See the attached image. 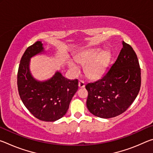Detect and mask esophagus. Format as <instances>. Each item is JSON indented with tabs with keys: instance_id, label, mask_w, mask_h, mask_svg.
Listing matches in <instances>:
<instances>
[{
	"instance_id": "esophagus-1",
	"label": "esophagus",
	"mask_w": 153,
	"mask_h": 153,
	"mask_svg": "<svg viewBox=\"0 0 153 153\" xmlns=\"http://www.w3.org/2000/svg\"><path fill=\"white\" fill-rule=\"evenodd\" d=\"M78 86L79 88H83L85 87V83L82 80H79L78 82Z\"/></svg>"
}]
</instances>
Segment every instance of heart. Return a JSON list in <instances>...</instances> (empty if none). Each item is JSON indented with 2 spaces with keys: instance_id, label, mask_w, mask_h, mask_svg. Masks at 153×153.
I'll list each match as a JSON object with an SVG mask.
<instances>
[{
  "instance_id": "b5f03b06",
  "label": "heart",
  "mask_w": 153,
  "mask_h": 153,
  "mask_svg": "<svg viewBox=\"0 0 153 153\" xmlns=\"http://www.w3.org/2000/svg\"><path fill=\"white\" fill-rule=\"evenodd\" d=\"M109 51L104 50L100 52L98 48H91L80 52L75 60L77 63L84 66V72L90 79L96 80L100 78L107 69L110 61ZM69 68L74 74H77L79 69L74 61H69Z\"/></svg>"
}]
</instances>
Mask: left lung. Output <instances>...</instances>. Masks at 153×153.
Returning <instances> with one entry per match:
<instances>
[{
    "label": "left lung",
    "mask_w": 153,
    "mask_h": 153,
    "mask_svg": "<svg viewBox=\"0 0 153 153\" xmlns=\"http://www.w3.org/2000/svg\"><path fill=\"white\" fill-rule=\"evenodd\" d=\"M117 60L99 80L88 83L86 106L93 115L108 119L127 110L138 94L141 73L138 57L130 45L122 42Z\"/></svg>",
    "instance_id": "left-lung-1"
}]
</instances>
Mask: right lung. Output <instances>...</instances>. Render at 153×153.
Listing matches in <instances>:
<instances>
[{"label":"right lung","instance_id":"1","mask_svg":"<svg viewBox=\"0 0 153 153\" xmlns=\"http://www.w3.org/2000/svg\"><path fill=\"white\" fill-rule=\"evenodd\" d=\"M46 52L40 41L26 49L18 69L17 87L23 103L35 117L44 121H55L66 114L78 89V80L65 78L59 71L46 80L36 79L31 73L30 60Z\"/></svg>","mask_w":153,"mask_h":153}]
</instances>
